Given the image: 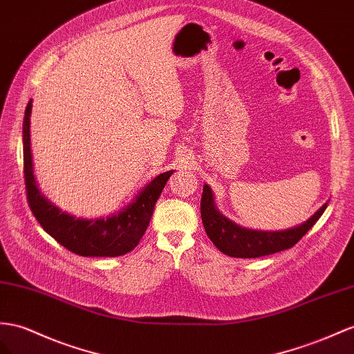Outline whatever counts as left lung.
<instances>
[{
	"label": "left lung",
	"instance_id": "left-lung-1",
	"mask_svg": "<svg viewBox=\"0 0 354 354\" xmlns=\"http://www.w3.org/2000/svg\"><path fill=\"white\" fill-rule=\"evenodd\" d=\"M328 203H324L310 220L297 227L281 232H261L243 229L241 225L223 216L215 209L211 188L205 185L201 214L206 234L214 245L224 254L239 259H256L274 254V252L292 248L301 241L305 233L320 218Z\"/></svg>",
	"mask_w": 354,
	"mask_h": 354
}]
</instances>
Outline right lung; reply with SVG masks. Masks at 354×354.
Segmentation results:
<instances>
[{
	"mask_svg": "<svg viewBox=\"0 0 354 354\" xmlns=\"http://www.w3.org/2000/svg\"><path fill=\"white\" fill-rule=\"evenodd\" d=\"M32 100L24 116V178L28 206L43 230L62 247L84 257H118L138 245L147 232L153 206L174 170L165 171L145 187L134 201L112 216L97 220H80L61 212L50 205L35 185L30 149V115Z\"/></svg>",
	"mask_w": 354,
	"mask_h": 354,
	"instance_id": "right-lung-1",
	"label": "right lung"
}]
</instances>
